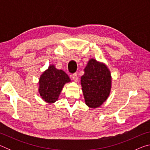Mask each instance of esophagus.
<instances>
[{
	"label": "esophagus",
	"mask_w": 150,
	"mask_h": 150,
	"mask_svg": "<svg viewBox=\"0 0 150 150\" xmlns=\"http://www.w3.org/2000/svg\"><path fill=\"white\" fill-rule=\"evenodd\" d=\"M72 79H73V80L75 81V82H77V81H78V77H77V73H74V74L73 75Z\"/></svg>",
	"instance_id": "1"
}]
</instances>
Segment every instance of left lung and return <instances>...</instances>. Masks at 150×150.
Here are the masks:
<instances>
[{
    "label": "left lung",
    "mask_w": 150,
    "mask_h": 150,
    "mask_svg": "<svg viewBox=\"0 0 150 150\" xmlns=\"http://www.w3.org/2000/svg\"><path fill=\"white\" fill-rule=\"evenodd\" d=\"M81 77V85L85 104L91 108H98L110 95L112 77L105 63L95 59L88 60Z\"/></svg>",
    "instance_id": "left-lung-1"
}]
</instances>
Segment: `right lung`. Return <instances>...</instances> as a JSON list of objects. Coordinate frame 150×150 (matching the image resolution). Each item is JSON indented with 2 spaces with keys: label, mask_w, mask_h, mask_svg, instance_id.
Returning <instances> with one entry per match:
<instances>
[{
  "label": "right lung",
  "mask_w": 150,
  "mask_h": 150,
  "mask_svg": "<svg viewBox=\"0 0 150 150\" xmlns=\"http://www.w3.org/2000/svg\"><path fill=\"white\" fill-rule=\"evenodd\" d=\"M71 79L63 70L57 69L54 65H50L39 78L38 92L45 103H54L58 100L64 85Z\"/></svg>",
  "instance_id": "1"
}]
</instances>
